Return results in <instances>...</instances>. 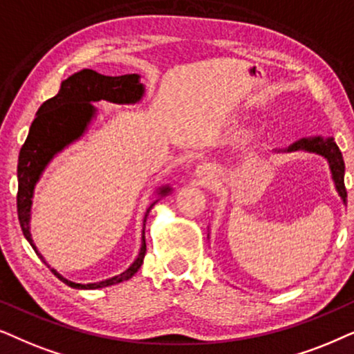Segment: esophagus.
I'll return each instance as SVG.
<instances>
[{
    "label": "esophagus",
    "instance_id": "esophagus-1",
    "mask_svg": "<svg viewBox=\"0 0 354 354\" xmlns=\"http://www.w3.org/2000/svg\"><path fill=\"white\" fill-rule=\"evenodd\" d=\"M194 174L201 183H209L215 178V171L212 169L210 165H199V167L196 168Z\"/></svg>",
    "mask_w": 354,
    "mask_h": 354
}]
</instances>
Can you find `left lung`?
Masks as SVG:
<instances>
[{"instance_id": "left-lung-1", "label": "left lung", "mask_w": 354, "mask_h": 354, "mask_svg": "<svg viewBox=\"0 0 354 354\" xmlns=\"http://www.w3.org/2000/svg\"><path fill=\"white\" fill-rule=\"evenodd\" d=\"M296 150H304L309 153H317L320 157L327 160L328 168L332 173V181L335 185V191L340 196L343 204L346 205V189H345V162H343L342 152L335 144L333 138H322V136H315V138H303L296 140L286 149H273V153H286L296 152Z\"/></svg>"}]
</instances>
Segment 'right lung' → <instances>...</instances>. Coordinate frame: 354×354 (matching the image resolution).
I'll return each mask as SVG.
<instances>
[{
	"instance_id": "obj_1",
	"label": "right lung",
	"mask_w": 354,
	"mask_h": 354,
	"mask_svg": "<svg viewBox=\"0 0 354 354\" xmlns=\"http://www.w3.org/2000/svg\"><path fill=\"white\" fill-rule=\"evenodd\" d=\"M145 95V86L140 82L139 74L124 75H103L93 69H81L61 82L59 92L53 98L46 100L37 111L35 120L32 121L26 142H24L17 163V215L22 233L30 246L34 248L41 262L55 273L58 279L71 288L77 290H98L105 286H113L126 281L138 273L144 263V256L147 251L145 246V221L152 207L162 197L171 194L173 187L169 185L160 186L157 199L149 205L142 223V236H140V249L134 262L124 272L118 273L110 279L95 281V283H77L48 266L45 257L39 252L30 233L32 204H34L35 186L40 181L41 174L51 163L56 155L68 149L71 144L81 140L88 133L93 121H97L98 110L93 106L95 102H110L116 105H136L142 102Z\"/></svg>"
}]
</instances>
